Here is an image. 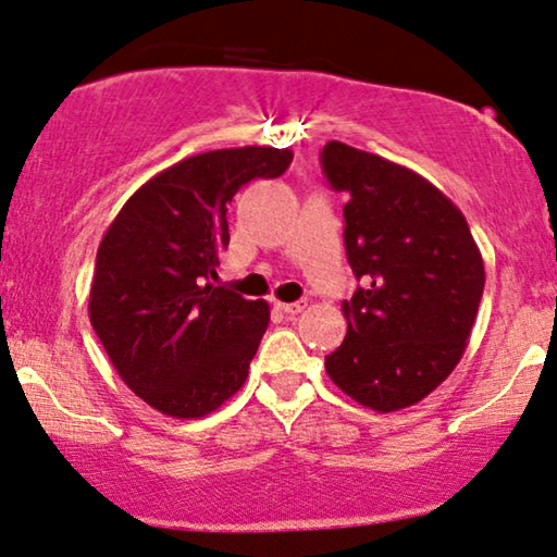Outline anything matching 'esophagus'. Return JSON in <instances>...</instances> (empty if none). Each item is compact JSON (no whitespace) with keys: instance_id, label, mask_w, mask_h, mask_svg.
<instances>
[{"instance_id":"1","label":"esophagus","mask_w":557,"mask_h":557,"mask_svg":"<svg viewBox=\"0 0 557 557\" xmlns=\"http://www.w3.org/2000/svg\"><path fill=\"white\" fill-rule=\"evenodd\" d=\"M274 306H277L285 315H290V318H295L298 313H302V310H306V302H274Z\"/></svg>"}]
</instances>
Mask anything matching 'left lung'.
Returning a JSON list of instances; mask_svg holds the SVG:
<instances>
[{
  "instance_id": "obj_1",
  "label": "left lung",
  "mask_w": 557,
  "mask_h": 557,
  "mask_svg": "<svg viewBox=\"0 0 557 557\" xmlns=\"http://www.w3.org/2000/svg\"><path fill=\"white\" fill-rule=\"evenodd\" d=\"M333 190H346L344 242L361 280L341 302L346 338L325 372L359 405L405 410L448 380L469 344L484 293V259L463 213L410 168L329 143Z\"/></svg>"
}]
</instances>
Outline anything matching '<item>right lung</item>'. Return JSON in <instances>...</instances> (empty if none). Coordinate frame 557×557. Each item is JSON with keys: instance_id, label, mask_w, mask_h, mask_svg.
<instances>
[{"instance_id": "obj_1", "label": "right lung", "mask_w": 557, "mask_h": 557, "mask_svg": "<svg viewBox=\"0 0 557 557\" xmlns=\"http://www.w3.org/2000/svg\"><path fill=\"white\" fill-rule=\"evenodd\" d=\"M290 162V150L251 145L193 154L132 193L103 234L88 318L124 384L162 414L203 418L247 380L270 306L213 285L226 206Z\"/></svg>"}]
</instances>
